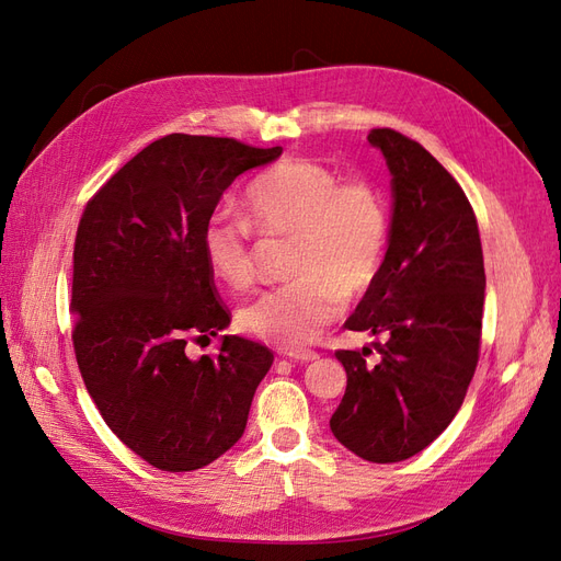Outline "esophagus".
Masks as SVG:
<instances>
[{
	"label": "esophagus",
	"mask_w": 561,
	"mask_h": 561,
	"mask_svg": "<svg viewBox=\"0 0 561 561\" xmlns=\"http://www.w3.org/2000/svg\"><path fill=\"white\" fill-rule=\"evenodd\" d=\"M287 358L295 363H313L320 358V355L316 351H293V353H287Z\"/></svg>",
	"instance_id": "esophagus-1"
}]
</instances>
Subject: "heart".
<instances>
[{"label": "heart", "instance_id": "1", "mask_svg": "<svg viewBox=\"0 0 561 561\" xmlns=\"http://www.w3.org/2000/svg\"><path fill=\"white\" fill-rule=\"evenodd\" d=\"M245 213L262 233H293V276L241 311V328L280 348L311 344L342 311L344 297L377 280L390 236L386 198L367 180H348L311 159H285L248 184ZM231 213H213L203 252L233 290L252 283V228Z\"/></svg>", "mask_w": 561, "mask_h": 561}]
</instances>
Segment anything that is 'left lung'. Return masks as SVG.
<instances>
[{"label":"left lung","mask_w":561,"mask_h":561,"mask_svg":"<svg viewBox=\"0 0 561 561\" xmlns=\"http://www.w3.org/2000/svg\"><path fill=\"white\" fill-rule=\"evenodd\" d=\"M367 140L390 171V236L377 280L344 328L381 336L336 351L346 393L330 419L334 437L371 463L426 449L461 410L480 358L484 257L478 219L458 182L431 151L390 128Z\"/></svg>","instance_id":"8db88e82"}]
</instances>
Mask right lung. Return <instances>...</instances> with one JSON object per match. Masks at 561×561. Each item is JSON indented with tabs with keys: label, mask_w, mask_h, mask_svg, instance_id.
Instances as JSON below:
<instances>
[{
	"label": "right lung",
	"mask_w": 561,
	"mask_h": 561,
	"mask_svg": "<svg viewBox=\"0 0 561 561\" xmlns=\"http://www.w3.org/2000/svg\"><path fill=\"white\" fill-rule=\"evenodd\" d=\"M283 147L173 133L114 173L81 215L75 241L72 342L100 414L159 470L213 463L239 443L274 353L225 334L192 360L186 336L229 328L203 227L227 186Z\"/></svg>",
	"instance_id": "obj_1"
}]
</instances>
